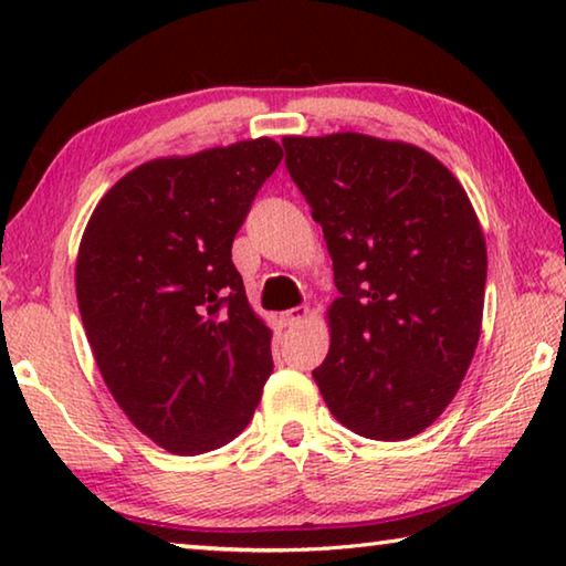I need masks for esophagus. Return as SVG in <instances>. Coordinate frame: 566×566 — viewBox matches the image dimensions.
Here are the masks:
<instances>
[{
	"instance_id": "34e87169",
	"label": "esophagus",
	"mask_w": 566,
	"mask_h": 566,
	"mask_svg": "<svg viewBox=\"0 0 566 566\" xmlns=\"http://www.w3.org/2000/svg\"><path fill=\"white\" fill-rule=\"evenodd\" d=\"M306 317H310V306H294V310H286L282 314L286 327H300L302 322H306Z\"/></svg>"
}]
</instances>
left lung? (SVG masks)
I'll return each instance as SVG.
<instances>
[{
  "label": "left lung",
  "mask_w": 566,
  "mask_h": 566,
  "mask_svg": "<svg viewBox=\"0 0 566 566\" xmlns=\"http://www.w3.org/2000/svg\"><path fill=\"white\" fill-rule=\"evenodd\" d=\"M282 145L339 290L329 354L312 377L354 434L424 432L454 399L482 332L486 244L474 207L442 161L407 142L337 132Z\"/></svg>",
  "instance_id": "8db88e82"
}]
</instances>
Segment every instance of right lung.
I'll use <instances>...</instances> for the list:
<instances>
[{
	"instance_id": "add662e5",
	"label": "right lung",
	"mask_w": 566,
	"mask_h": 566,
	"mask_svg": "<svg viewBox=\"0 0 566 566\" xmlns=\"http://www.w3.org/2000/svg\"><path fill=\"white\" fill-rule=\"evenodd\" d=\"M280 161L270 137L145 161L82 234L74 276L92 354L124 415L167 452L232 442L272 375V329L247 302L232 242Z\"/></svg>"
}]
</instances>
